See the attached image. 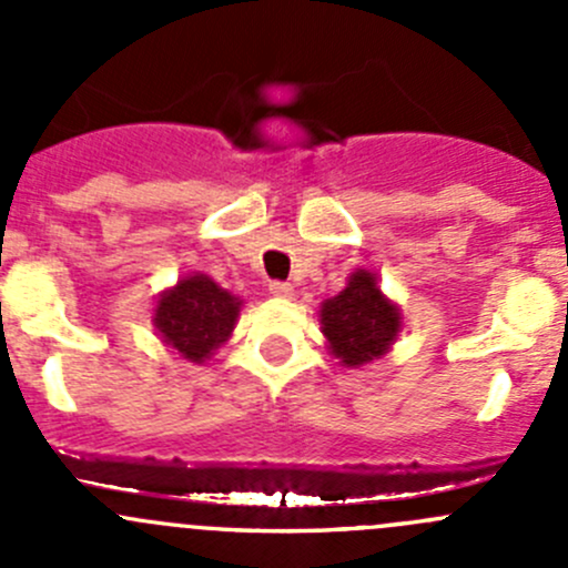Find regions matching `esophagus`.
<instances>
[{
	"label": "esophagus",
	"mask_w": 568,
	"mask_h": 568,
	"mask_svg": "<svg viewBox=\"0 0 568 568\" xmlns=\"http://www.w3.org/2000/svg\"><path fill=\"white\" fill-rule=\"evenodd\" d=\"M268 294L280 296V300H291V296H294V285L274 280V283H268Z\"/></svg>",
	"instance_id": "obj_1"
}]
</instances>
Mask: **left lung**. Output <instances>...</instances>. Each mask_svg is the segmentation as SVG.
<instances>
[{
	"instance_id": "left-lung-1",
	"label": "left lung",
	"mask_w": 568,
	"mask_h": 568,
	"mask_svg": "<svg viewBox=\"0 0 568 568\" xmlns=\"http://www.w3.org/2000/svg\"><path fill=\"white\" fill-rule=\"evenodd\" d=\"M318 321L326 348L343 368H363L385 357L404 326L400 307L382 294L371 268H354L346 288L321 302Z\"/></svg>"
}]
</instances>
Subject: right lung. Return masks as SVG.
<instances>
[{"label": "right lung", "mask_w": 568, "mask_h": 568, "mask_svg": "<svg viewBox=\"0 0 568 568\" xmlns=\"http://www.w3.org/2000/svg\"><path fill=\"white\" fill-rule=\"evenodd\" d=\"M244 300L203 272L183 274L153 307V329L181 359L203 365L236 329Z\"/></svg>", "instance_id": "1"}]
</instances>
